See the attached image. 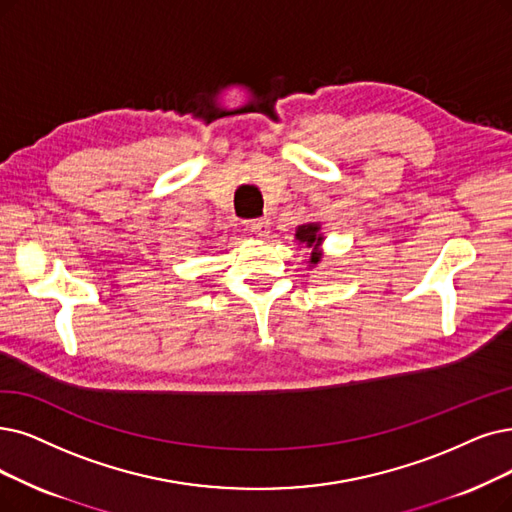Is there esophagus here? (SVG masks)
Here are the masks:
<instances>
[{
  "label": "esophagus",
  "mask_w": 512,
  "mask_h": 512,
  "mask_svg": "<svg viewBox=\"0 0 512 512\" xmlns=\"http://www.w3.org/2000/svg\"><path fill=\"white\" fill-rule=\"evenodd\" d=\"M250 233L256 237H267L269 235V220L267 218H258L250 222Z\"/></svg>",
  "instance_id": "esophagus-1"
}]
</instances>
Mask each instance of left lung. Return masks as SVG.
I'll return each instance as SVG.
<instances>
[{
	"mask_svg": "<svg viewBox=\"0 0 512 512\" xmlns=\"http://www.w3.org/2000/svg\"><path fill=\"white\" fill-rule=\"evenodd\" d=\"M296 239H298L300 243H304L306 248H313L311 260H309L311 267H315V264H319V260H321L319 245L323 243V235H321V227H319V224H317V222L300 224V227L296 229Z\"/></svg>",
	"mask_w": 512,
	"mask_h": 512,
	"instance_id": "obj_1",
	"label": "left lung"
}]
</instances>
